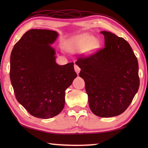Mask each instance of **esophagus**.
<instances>
[{
    "label": "esophagus",
    "mask_w": 148,
    "mask_h": 148,
    "mask_svg": "<svg viewBox=\"0 0 148 148\" xmlns=\"http://www.w3.org/2000/svg\"><path fill=\"white\" fill-rule=\"evenodd\" d=\"M74 70L77 74H79V72L81 71V69L79 67V66H77L76 64H74Z\"/></svg>",
    "instance_id": "obj_1"
}]
</instances>
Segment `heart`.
Masks as SVG:
<instances>
[{"instance_id": "obj_1", "label": "heart", "mask_w": 148, "mask_h": 148, "mask_svg": "<svg viewBox=\"0 0 148 148\" xmlns=\"http://www.w3.org/2000/svg\"><path fill=\"white\" fill-rule=\"evenodd\" d=\"M99 40L88 34H81L71 37L66 43L67 51L74 52L83 51L91 53L99 46Z\"/></svg>"}]
</instances>
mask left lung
<instances>
[{
  "instance_id": "8db88e82",
  "label": "left lung",
  "mask_w": 148,
  "mask_h": 148,
  "mask_svg": "<svg viewBox=\"0 0 148 148\" xmlns=\"http://www.w3.org/2000/svg\"><path fill=\"white\" fill-rule=\"evenodd\" d=\"M104 36L105 47L88 56H80L76 65L85 83L89 106L94 114L109 118L122 114L139 90L138 61L129 44L111 32Z\"/></svg>"
}]
</instances>
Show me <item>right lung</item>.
Wrapping results in <instances>:
<instances>
[{"label": "right lung", "mask_w": 148, "mask_h": 148, "mask_svg": "<svg viewBox=\"0 0 148 148\" xmlns=\"http://www.w3.org/2000/svg\"><path fill=\"white\" fill-rule=\"evenodd\" d=\"M56 31L31 29L15 44L11 54L10 79L18 102L34 117L58 115L65 105V91L77 77L74 63L59 65L50 45Z\"/></svg>", "instance_id": "add662e5"}]
</instances>
